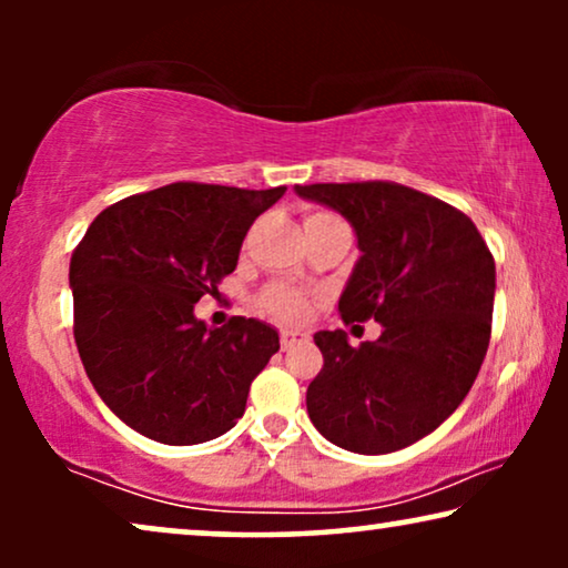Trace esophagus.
<instances>
[{
    "instance_id": "obj_1",
    "label": "esophagus",
    "mask_w": 568,
    "mask_h": 568,
    "mask_svg": "<svg viewBox=\"0 0 568 568\" xmlns=\"http://www.w3.org/2000/svg\"><path fill=\"white\" fill-rule=\"evenodd\" d=\"M300 344H307L305 333H300V331H282V348H284V352H286V348L300 346Z\"/></svg>"
}]
</instances>
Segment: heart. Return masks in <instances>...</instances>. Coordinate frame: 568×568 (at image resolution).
I'll return each mask as SVG.
<instances>
[{"label":"heart","mask_w":568,"mask_h":568,"mask_svg":"<svg viewBox=\"0 0 568 568\" xmlns=\"http://www.w3.org/2000/svg\"><path fill=\"white\" fill-rule=\"evenodd\" d=\"M315 216H328V214L315 212V214H310L307 220H315ZM258 307H261V313H266L268 317H274V321H278V323H300L307 317L305 294H300L297 290H290V286H268V290L261 294Z\"/></svg>","instance_id":"obj_1"}]
</instances>
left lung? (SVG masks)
<instances>
[{"mask_svg": "<svg viewBox=\"0 0 568 568\" xmlns=\"http://www.w3.org/2000/svg\"><path fill=\"white\" fill-rule=\"evenodd\" d=\"M352 222L359 261L338 300L344 323L375 321L377 341L352 346L317 331L323 369L307 414L333 445L385 455L453 416L476 383L491 338L494 255L470 216L387 181L294 185Z\"/></svg>", "mask_w": 568, "mask_h": 568, "instance_id": "1", "label": "left lung"}]
</instances>
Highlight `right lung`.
I'll use <instances>...</instances> for the list:
<instances>
[{"instance_id":"right-lung-1","label":"right lung","mask_w":568,"mask_h":568,"mask_svg":"<svg viewBox=\"0 0 568 568\" xmlns=\"http://www.w3.org/2000/svg\"><path fill=\"white\" fill-rule=\"evenodd\" d=\"M284 191L170 183L103 209L74 247L80 359L105 406L134 432L199 445L245 414L278 333L255 317L206 328L193 307L235 271L255 216Z\"/></svg>"}]
</instances>
